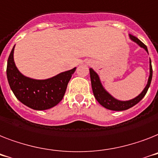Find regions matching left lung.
<instances>
[{"label": "left lung", "instance_id": "8db88e82", "mask_svg": "<svg viewBox=\"0 0 158 158\" xmlns=\"http://www.w3.org/2000/svg\"><path fill=\"white\" fill-rule=\"evenodd\" d=\"M130 37H131V39L132 41L136 42L139 46L143 47L148 52L147 46H146L140 40H139L136 36H133V35H131V34H130ZM89 74H90L92 90H93L94 95V97H95V99H97V101H98L103 107L108 108L109 110L123 111L127 110L128 108H131V107H133V106H135V104H137V103L144 97V95L146 94V93H147L148 89L149 88L150 84H151V81H152V64H151V59H150V75L149 77H148V81L147 85L145 86L144 89H143V91H142V93H141L139 95H138L136 98L129 101H120L114 99L113 96H111L110 94L106 91L105 89H103L102 85H101L100 81H99V76L97 75V73L92 69H89Z\"/></svg>", "mask_w": 158, "mask_h": 158}]
</instances>
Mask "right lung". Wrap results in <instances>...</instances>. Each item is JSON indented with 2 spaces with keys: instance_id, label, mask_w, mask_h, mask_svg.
<instances>
[{
  "instance_id": "right-lung-1",
  "label": "right lung",
  "mask_w": 158,
  "mask_h": 158,
  "mask_svg": "<svg viewBox=\"0 0 158 158\" xmlns=\"http://www.w3.org/2000/svg\"><path fill=\"white\" fill-rule=\"evenodd\" d=\"M14 49L7 61L6 74L9 85L19 100L35 110H45L63 99L76 68L46 80H35L19 73L14 62Z\"/></svg>"
}]
</instances>
